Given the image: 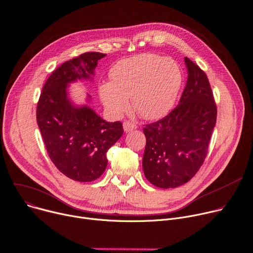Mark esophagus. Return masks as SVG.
Segmentation results:
<instances>
[{"instance_id": "obj_1", "label": "esophagus", "mask_w": 253, "mask_h": 253, "mask_svg": "<svg viewBox=\"0 0 253 253\" xmlns=\"http://www.w3.org/2000/svg\"><path fill=\"white\" fill-rule=\"evenodd\" d=\"M123 127H124L125 132H130V131H132V130L137 128L136 124L134 123V122H132V121H125V122L123 123Z\"/></svg>"}]
</instances>
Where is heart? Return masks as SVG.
Instances as JSON below:
<instances>
[{
	"label": "heart",
	"instance_id": "1",
	"mask_svg": "<svg viewBox=\"0 0 253 253\" xmlns=\"http://www.w3.org/2000/svg\"><path fill=\"white\" fill-rule=\"evenodd\" d=\"M112 82L99 87L105 107L115 116L133 109L146 120L164 117L174 106L182 85V71L171 58L141 54L118 62L111 70Z\"/></svg>",
	"mask_w": 253,
	"mask_h": 253
}]
</instances>
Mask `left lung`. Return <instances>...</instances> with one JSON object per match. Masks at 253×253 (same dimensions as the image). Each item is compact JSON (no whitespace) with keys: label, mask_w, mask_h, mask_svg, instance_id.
<instances>
[{"label":"left lung","mask_w":253,"mask_h":253,"mask_svg":"<svg viewBox=\"0 0 253 253\" xmlns=\"http://www.w3.org/2000/svg\"><path fill=\"white\" fill-rule=\"evenodd\" d=\"M188 70L179 105L163 119L146 124L142 168L160 188L187 183L203 166L216 121V105L205 71L185 57Z\"/></svg>","instance_id":"left-lung-1"}]
</instances>
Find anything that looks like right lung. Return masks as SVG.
<instances>
[{"instance_id":"1","label":"right lung","mask_w":253,"mask_h":253,"mask_svg":"<svg viewBox=\"0 0 253 253\" xmlns=\"http://www.w3.org/2000/svg\"><path fill=\"white\" fill-rule=\"evenodd\" d=\"M106 54L88 52L63 63L42 87L37 121L48 157L57 169L78 182H90L105 172L107 151L123 135L120 121L106 122L87 106L74 107L68 83L89 79Z\"/></svg>"}]
</instances>
